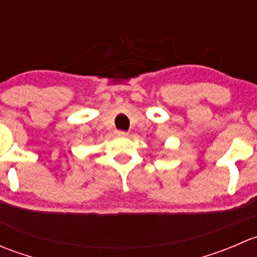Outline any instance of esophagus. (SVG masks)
<instances>
[{
	"label": "esophagus",
	"instance_id": "esophagus-1",
	"mask_svg": "<svg viewBox=\"0 0 257 257\" xmlns=\"http://www.w3.org/2000/svg\"><path fill=\"white\" fill-rule=\"evenodd\" d=\"M115 134L116 136H119V137H126V132H124V131H116L115 132Z\"/></svg>",
	"mask_w": 257,
	"mask_h": 257
}]
</instances>
